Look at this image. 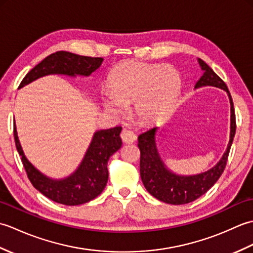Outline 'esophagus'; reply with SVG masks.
Wrapping results in <instances>:
<instances>
[{
  "mask_svg": "<svg viewBox=\"0 0 253 253\" xmlns=\"http://www.w3.org/2000/svg\"><path fill=\"white\" fill-rule=\"evenodd\" d=\"M121 137H122V140L125 143H132V142H135L137 139V136L135 135V133L128 129H123V131L121 133Z\"/></svg>",
  "mask_w": 253,
  "mask_h": 253,
  "instance_id": "34e87169",
  "label": "esophagus"
}]
</instances>
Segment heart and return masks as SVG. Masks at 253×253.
Returning <instances> with one entry per match:
<instances>
[{"instance_id":"obj_1","label":"heart","mask_w":253,"mask_h":253,"mask_svg":"<svg viewBox=\"0 0 253 253\" xmlns=\"http://www.w3.org/2000/svg\"><path fill=\"white\" fill-rule=\"evenodd\" d=\"M109 89L101 102L114 115H123L132 105L139 121L153 124L164 120L180 94L181 76L175 68L137 61L123 62L110 73Z\"/></svg>"}]
</instances>
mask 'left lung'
I'll return each instance as SVG.
<instances>
[{
  "label": "left lung",
  "mask_w": 253,
  "mask_h": 253,
  "mask_svg": "<svg viewBox=\"0 0 253 253\" xmlns=\"http://www.w3.org/2000/svg\"><path fill=\"white\" fill-rule=\"evenodd\" d=\"M199 66L203 72L195 89L202 87H215L227 93L230 103V132L227 148L218 162L206 171L193 175H181L170 170L161 158L157 146L158 126L150 128L138 137V147L140 149V176L144 187L150 195L158 200L179 206L195 201L203 196L221 177L226 166L230 147L236 132V120L234 103L227 85L213 72L206 62L198 58Z\"/></svg>",
  "instance_id": "8db88e82"
}]
</instances>
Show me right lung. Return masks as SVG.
Here are the masks:
<instances>
[{
	"mask_svg": "<svg viewBox=\"0 0 253 253\" xmlns=\"http://www.w3.org/2000/svg\"><path fill=\"white\" fill-rule=\"evenodd\" d=\"M102 63V57L82 56L65 51L53 53L26 75L18 89L50 75L72 78H76L77 76L89 77L100 68ZM121 131V126L95 130L77 169L68 176L53 178L40 171L27 159L19 141L16 123L14 122L16 148L21 157V162L31 184L50 200L65 206H79L89 202L104 190L109 179L107 162L122 147Z\"/></svg>",
	"mask_w": 253,
	"mask_h": 253,
	"instance_id": "1",
	"label": "right lung"
}]
</instances>
